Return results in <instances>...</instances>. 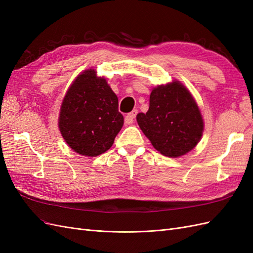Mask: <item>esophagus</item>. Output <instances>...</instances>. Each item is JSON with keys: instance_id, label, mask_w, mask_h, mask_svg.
<instances>
[{"instance_id": "obj_1", "label": "esophagus", "mask_w": 253, "mask_h": 253, "mask_svg": "<svg viewBox=\"0 0 253 253\" xmlns=\"http://www.w3.org/2000/svg\"><path fill=\"white\" fill-rule=\"evenodd\" d=\"M137 110H133L131 113H128L126 116V118H125V122H126V125H132L133 124V121H134V118L136 117V115H137Z\"/></svg>"}]
</instances>
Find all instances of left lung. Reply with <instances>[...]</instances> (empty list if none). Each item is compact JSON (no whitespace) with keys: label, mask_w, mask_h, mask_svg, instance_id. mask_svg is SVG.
<instances>
[{"label":"left lung","mask_w":253,"mask_h":253,"mask_svg":"<svg viewBox=\"0 0 253 253\" xmlns=\"http://www.w3.org/2000/svg\"><path fill=\"white\" fill-rule=\"evenodd\" d=\"M143 134L158 152L179 157L196 147L204 132V120L190 91L179 81L152 89L149 111L137 115Z\"/></svg>","instance_id":"8db88e82"}]
</instances>
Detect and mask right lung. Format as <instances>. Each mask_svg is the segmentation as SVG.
<instances>
[{
    "label": "right lung",
    "instance_id": "add662e5",
    "mask_svg": "<svg viewBox=\"0 0 253 253\" xmlns=\"http://www.w3.org/2000/svg\"><path fill=\"white\" fill-rule=\"evenodd\" d=\"M124 126L118 98L95 70H86L66 91L59 128L66 143L80 155L95 157L108 151Z\"/></svg>",
    "mask_w": 253,
    "mask_h": 253
}]
</instances>
